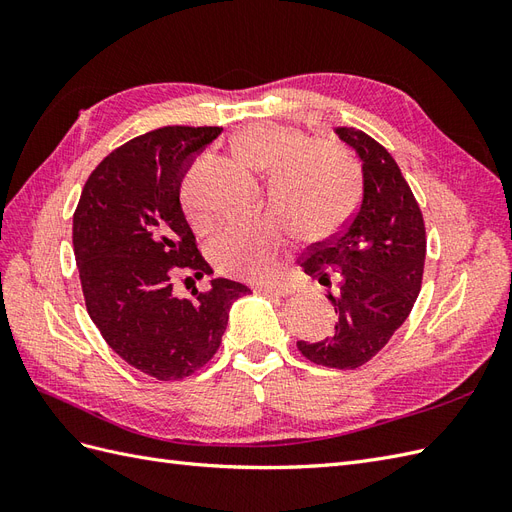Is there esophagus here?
I'll use <instances>...</instances> for the list:
<instances>
[{"label": "esophagus", "instance_id": "obj_1", "mask_svg": "<svg viewBox=\"0 0 512 512\" xmlns=\"http://www.w3.org/2000/svg\"><path fill=\"white\" fill-rule=\"evenodd\" d=\"M258 292L271 294V297H288V294L294 292V288L288 286V284H265V286L258 288Z\"/></svg>", "mask_w": 512, "mask_h": 512}]
</instances>
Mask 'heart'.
Instances as JSON below:
<instances>
[{
    "instance_id": "heart-1",
    "label": "heart",
    "mask_w": 512,
    "mask_h": 512,
    "mask_svg": "<svg viewBox=\"0 0 512 512\" xmlns=\"http://www.w3.org/2000/svg\"><path fill=\"white\" fill-rule=\"evenodd\" d=\"M307 136L273 121H256L232 138L235 156L267 170V192L305 239H324L359 205L361 183L354 162L331 145H307ZM290 224L280 211H252L230 218L211 241V258L226 273L262 277L273 269Z\"/></svg>"
}]
</instances>
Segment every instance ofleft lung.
Returning a JSON list of instances; mask_svg holds the SVG:
<instances>
[{"label":"left lung","mask_w":512,"mask_h":512,"mask_svg":"<svg viewBox=\"0 0 512 512\" xmlns=\"http://www.w3.org/2000/svg\"><path fill=\"white\" fill-rule=\"evenodd\" d=\"M333 132L361 162L363 198L348 226L299 262L322 286L337 280V292L329 294L337 322L324 342L297 346L316 365L356 369L389 344L412 312L427 239L423 213L391 153L361 130Z\"/></svg>","instance_id":"obj_1"}]
</instances>
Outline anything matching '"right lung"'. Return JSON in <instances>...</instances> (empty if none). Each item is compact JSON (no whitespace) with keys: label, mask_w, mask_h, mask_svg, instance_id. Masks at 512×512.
<instances>
[{"label":"right lung","mask_w":512,"mask_h":512,"mask_svg":"<svg viewBox=\"0 0 512 512\" xmlns=\"http://www.w3.org/2000/svg\"><path fill=\"white\" fill-rule=\"evenodd\" d=\"M222 128L166 126L132 138L89 175L72 243L89 318L106 344L156 380H181L211 361L230 307L250 288L215 277L194 301L177 297L179 275L213 269L198 254L179 188ZM192 280V277H188Z\"/></svg>","instance_id":"right-lung-1"}]
</instances>
